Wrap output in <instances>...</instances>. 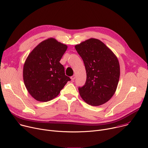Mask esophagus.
<instances>
[{
  "mask_svg": "<svg viewBox=\"0 0 148 148\" xmlns=\"http://www.w3.org/2000/svg\"><path fill=\"white\" fill-rule=\"evenodd\" d=\"M75 78V75H73V76L71 77V79L72 80H74Z\"/></svg>",
  "mask_w": 148,
  "mask_h": 148,
  "instance_id": "34e87169",
  "label": "esophagus"
}]
</instances>
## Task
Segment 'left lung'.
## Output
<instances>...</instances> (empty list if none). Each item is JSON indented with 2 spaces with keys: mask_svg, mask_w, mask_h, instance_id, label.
<instances>
[{
  "mask_svg": "<svg viewBox=\"0 0 148 148\" xmlns=\"http://www.w3.org/2000/svg\"><path fill=\"white\" fill-rule=\"evenodd\" d=\"M83 60L87 74L85 84L78 87L87 104L98 106L108 101L116 90L120 65L114 53L100 40L90 38L75 46Z\"/></svg>",
  "mask_w": 148,
  "mask_h": 148,
  "instance_id": "obj_1",
  "label": "left lung"
}]
</instances>
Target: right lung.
Masks as SVG:
<instances>
[{
  "label": "right lung",
  "instance_id": "right-lung-1",
  "mask_svg": "<svg viewBox=\"0 0 148 148\" xmlns=\"http://www.w3.org/2000/svg\"><path fill=\"white\" fill-rule=\"evenodd\" d=\"M66 49V45L51 38L39 44L26 58L23 69L24 84L37 101L54 99L71 80L60 62Z\"/></svg>",
  "mask_w": 148,
  "mask_h": 148
}]
</instances>
